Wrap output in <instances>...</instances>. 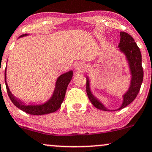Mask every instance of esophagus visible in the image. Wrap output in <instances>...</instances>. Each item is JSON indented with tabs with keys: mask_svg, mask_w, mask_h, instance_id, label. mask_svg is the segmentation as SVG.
Here are the masks:
<instances>
[{
	"mask_svg": "<svg viewBox=\"0 0 152 152\" xmlns=\"http://www.w3.org/2000/svg\"><path fill=\"white\" fill-rule=\"evenodd\" d=\"M86 65L83 62H78L77 64L76 65V70L78 72H82L86 69Z\"/></svg>",
	"mask_w": 152,
	"mask_h": 152,
	"instance_id": "34e87169",
	"label": "esophagus"
}]
</instances>
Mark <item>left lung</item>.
<instances>
[{
  "label": "left lung",
  "instance_id": "1",
  "mask_svg": "<svg viewBox=\"0 0 152 152\" xmlns=\"http://www.w3.org/2000/svg\"><path fill=\"white\" fill-rule=\"evenodd\" d=\"M120 43L118 48H119L120 52L124 53L126 56L131 75L130 86L126 93L122 96L123 102L121 107L115 110L107 109L102 102L92 93L90 88V79L88 76L86 77V92L88 98L94 107L102 111H117L127 107L136 98L143 80L144 72L142 66V55L140 48L134 41L133 38L128 34L121 31L120 33Z\"/></svg>",
  "mask_w": 152,
  "mask_h": 152
}]
</instances>
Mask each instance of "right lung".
<instances>
[{
  "label": "right lung",
  "instance_id": "1",
  "mask_svg": "<svg viewBox=\"0 0 152 152\" xmlns=\"http://www.w3.org/2000/svg\"><path fill=\"white\" fill-rule=\"evenodd\" d=\"M28 34H24V35L21 36L20 38L26 36ZM72 76L73 71L72 70L63 74H61L57 78L53 95L46 102L39 104H26L21 99L13 95L10 92L6 81V69L5 70V86H6L7 92L10 100L17 108L27 113V114L36 115V116L50 114V113L55 112L60 108L61 104H62V102L64 101L67 86L70 83L71 80L72 79Z\"/></svg>",
  "mask_w": 152,
  "mask_h": 152
}]
</instances>
